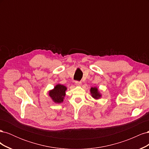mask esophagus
<instances>
[{"label": "esophagus", "mask_w": 149, "mask_h": 149, "mask_svg": "<svg viewBox=\"0 0 149 149\" xmlns=\"http://www.w3.org/2000/svg\"><path fill=\"white\" fill-rule=\"evenodd\" d=\"M75 84H76V86H81V82L78 81H76Z\"/></svg>", "instance_id": "esophagus-1"}]
</instances>
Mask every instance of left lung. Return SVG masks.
I'll return each mask as SVG.
<instances>
[{
    "instance_id": "8db88e82",
    "label": "left lung",
    "mask_w": 149,
    "mask_h": 149,
    "mask_svg": "<svg viewBox=\"0 0 149 149\" xmlns=\"http://www.w3.org/2000/svg\"><path fill=\"white\" fill-rule=\"evenodd\" d=\"M91 93L92 94V96L95 99H99L101 97V94L99 93L98 90L96 88H91Z\"/></svg>"
}]
</instances>
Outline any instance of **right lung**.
<instances>
[{"label": "right lung", "instance_id": "right-lung-1", "mask_svg": "<svg viewBox=\"0 0 149 149\" xmlns=\"http://www.w3.org/2000/svg\"><path fill=\"white\" fill-rule=\"evenodd\" d=\"M66 90V87L65 86L58 84L55 87V88L49 92V95L55 102L61 103L63 101Z\"/></svg>", "mask_w": 149, "mask_h": 149}]
</instances>
